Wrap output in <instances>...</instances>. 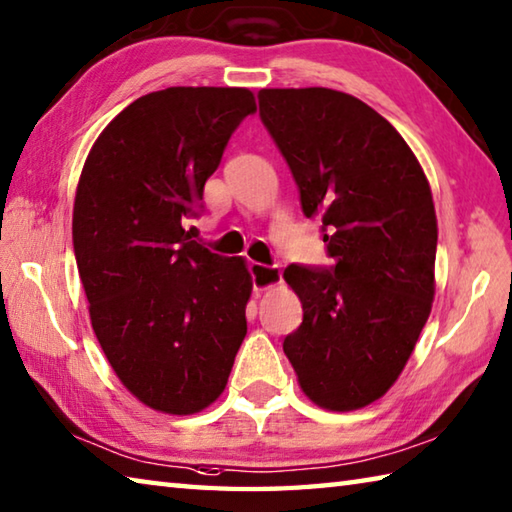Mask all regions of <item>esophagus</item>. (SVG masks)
<instances>
[{"instance_id": "esophagus-1", "label": "esophagus", "mask_w": 512, "mask_h": 512, "mask_svg": "<svg viewBox=\"0 0 512 512\" xmlns=\"http://www.w3.org/2000/svg\"><path fill=\"white\" fill-rule=\"evenodd\" d=\"M248 271H250V280H253L255 291H266V288H271L282 280V268L277 264L250 262Z\"/></svg>"}]
</instances>
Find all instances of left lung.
<instances>
[{"mask_svg": "<svg viewBox=\"0 0 512 512\" xmlns=\"http://www.w3.org/2000/svg\"><path fill=\"white\" fill-rule=\"evenodd\" d=\"M259 118L322 219L331 266H286L304 318L284 353L313 403L349 412L401 374L434 297L432 192L403 136L342 91L262 89Z\"/></svg>", "mask_w": 512, "mask_h": 512, "instance_id": "1", "label": "left lung"}]
</instances>
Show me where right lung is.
I'll list each match as a JSON object with an SVG mask.
<instances>
[{"label":"right lung","mask_w":512,"mask_h":512,"mask_svg":"<svg viewBox=\"0 0 512 512\" xmlns=\"http://www.w3.org/2000/svg\"><path fill=\"white\" fill-rule=\"evenodd\" d=\"M248 89L167 87L141 96L91 147L73 206V250L91 327L138 401L194 414L224 392L246 336L250 273L185 230Z\"/></svg>","instance_id":"1"}]
</instances>
